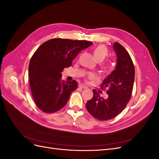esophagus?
Wrapping results in <instances>:
<instances>
[{
	"mask_svg": "<svg viewBox=\"0 0 159 159\" xmlns=\"http://www.w3.org/2000/svg\"><path fill=\"white\" fill-rule=\"evenodd\" d=\"M79 87H80V88H81V89H87V88H88L87 86H85V85H84V84H79Z\"/></svg>",
	"mask_w": 159,
	"mask_h": 159,
	"instance_id": "1",
	"label": "esophagus"
}]
</instances>
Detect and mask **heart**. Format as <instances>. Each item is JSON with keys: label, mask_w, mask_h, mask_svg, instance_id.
<instances>
[{"label": "heart", "mask_w": 159, "mask_h": 159, "mask_svg": "<svg viewBox=\"0 0 159 159\" xmlns=\"http://www.w3.org/2000/svg\"><path fill=\"white\" fill-rule=\"evenodd\" d=\"M93 55L94 58L98 61H102L108 55V49L104 45H99L94 48ZM111 68V62L105 64L103 67V69L105 71H109ZM88 78L94 79L95 78V75L93 74H89L88 75Z\"/></svg>", "instance_id": "b5f03b06"}]
</instances>
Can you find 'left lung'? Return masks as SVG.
<instances>
[{"label": "left lung", "instance_id": "left-lung-1", "mask_svg": "<svg viewBox=\"0 0 159 159\" xmlns=\"http://www.w3.org/2000/svg\"><path fill=\"white\" fill-rule=\"evenodd\" d=\"M116 53L115 69L106 78L101 87L106 88L108 98L104 99L95 89L93 96L85 106L88 112L101 121L111 119L121 113L131 97L134 80V68L127 51L118 42L113 44Z\"/></svg>", "mask_w": 159, "mask_h": 159}]
</instances>
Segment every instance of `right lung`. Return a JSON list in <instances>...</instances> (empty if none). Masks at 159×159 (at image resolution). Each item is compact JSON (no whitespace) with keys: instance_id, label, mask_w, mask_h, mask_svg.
Returning <instances> with one entry per match:
<instances>
[{"instance_id":"obj_1","label":"right lung","mask_w":159,"mask_h":159,"mask_svg":"<svg viewBox=\"0 0 159 159\" xmlns=\"http://www.w3.org/2000/svg\"><path fill=\"white\" fill-rule=\"evenodd\" d=\"M92 44L86 40L54 38L43 43L34 52L28 77L33 99L42 111L54 113L64 107L78 83L61 80V73L71 66L80 52Z\"/></svg>"}]
</instances>
